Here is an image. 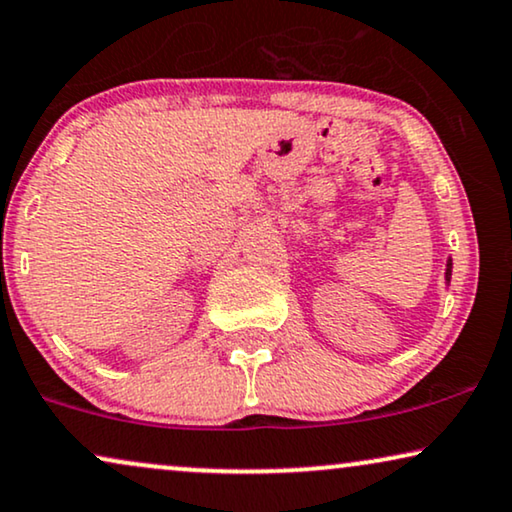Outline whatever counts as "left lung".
<instances>
[{
	"label": "left lung",
	"instance_id": "left-lung-1",
	"mask_svg": "<svg viewBox=\"0 0 512 512\" xmlns=\"http://www.w3.org/2000/svg\"><path fill=\"white\" fill-rule=\"evenodd\" d=\"M449 276H452V262H447V281H449Z\"/></svg>",
	"mask_w": 512,
	"mask_h": 512
}]
</instances>
